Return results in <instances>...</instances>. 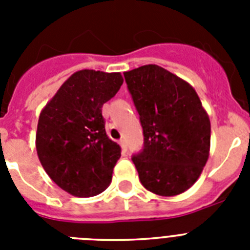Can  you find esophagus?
Returning a JSON list of instances; mask_svg holds the SVG:
<instances>
[{
	"instance_id": "obj_1",
	"label": "esophagus",
	"mask_w": 250,
	"mask_h": 250,
	"mask_svg": "<svg viewBox=\"0 0 250 250\" xmlns=\"http://www.w3.org/2000/svg\"><path fill=\"white\" fill-rule=\"evenodd\" d=\"M120 145H121V149H123V151L126 152V150H127L126 141H125V140H120Z\"/></svg>"
}]
</instances>
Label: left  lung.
<instances>
[{"label":"left lung","mask_w":250,"mask_h":250,"mask_svg":"<svg viewBox=\"0 0 250 250\" xmlns=\"http://www.w3.org/2000/svg\"><path fill=\"white\" fill-rule=\"evenodd\" d=\"M144 131V149L132 156L151 193L175 196L199 179L210 151V120L193 86L158 65L124 72Z\"/></svg>","instance_id":"left-lung-1"}]
</instances>
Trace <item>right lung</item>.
Segmentation results:
<instances>
[{"label":"right lung","instance_id":"right-lung-1","mask_svg":"<svg viewBox=\"0 0 250 250\" xmlns=\"http://www.w3.org/2000/svg\"><path fill=\"white\" fill-rule=\"evenodd\" d=\"M120 72L80 70L60 86L40 112L36 150L47 175L77 198L103 193L121 147L107 136L103 105L123 85Z\"/></svg>","mask_w":250,"mask_h":250}]
</instances>
